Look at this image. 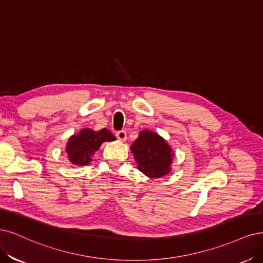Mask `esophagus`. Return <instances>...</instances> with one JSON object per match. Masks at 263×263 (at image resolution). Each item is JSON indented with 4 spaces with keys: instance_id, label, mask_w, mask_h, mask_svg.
Listing matches in <instances>:
<instances>
[{
    "instance_id": "34e87169",
    "label": "esophagus",
    "mask_w": 263,
    "mask_h": 263,
    "mask_svg": "<svg viewBox=\"0 0 263 263\" xmlns=\"http://www.w3.org/2000/svg\"><path fill=\"white\" fill-rule=\"evenodd\" d=\"M116 135H117V138L119 139L120 141H125V140H126V132L123 131V130L118 131V132L116 133Z\"/></svg>"
}]
</instances>
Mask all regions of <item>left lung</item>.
<instances>
[{
  "mask_svg": "<svg viewBox=\"0 0 263 263\" xmlns=\"http://www.w3.org/2000/svg\"><path fill=\"white\" fill-rule=\"evenodd\" d=\"M138 169L149 178H160L172 172L175 157L167 141L156 132L142 130L130 147Z\"/></svg>",
  "mask_w": 263,
  "mask_h": 263,
  "instance_id": "8db88e82",
  "label": "left lung"
}]
</instances>
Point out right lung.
Masks as SVG:
<instances>
[{
    "instance_id": "add662e5",
    "label": "right lung",
    "mask_w": 263,
    "mask_h": 263,
    "mask_svg": "<svg viewBox=\"0 0 263 263\" xmlns=\"http://www.w3.org/2000/svg\"><path fill=\"white\" fill-rule=\"evenodd\" d=\"M115 140L116 137L108 129L94 131L84 128L78 134H73L67 141L65 146L67 158L74 166L88 165L101 144Z\"/></svg>"
}]
</instances>
